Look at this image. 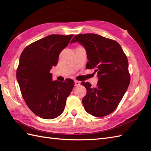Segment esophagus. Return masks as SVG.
Here are the masks:
<instances>
[{
    "instance_id": "34e87169",
    "label": "esophagus",
    "mask_w": 151,
    "mask_h": 151,
    "mask_svg": "<svg viewBox=\"0 0 151 151\" xmlns=\"http://www.w3.org/2000/svg\"><path fill=\"white\" fill-rule=\"evenodd\" d=\"M74 83H75V86H79L80 84H81L80 82L78 81H75Z\"/></svg>"
}]
</instances>
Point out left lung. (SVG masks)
<instances>
[{
  "mask_svg": "<svg viewBox=\"0 0 151 151\" xmlns=\"http://www.w3.org/2000/svg\"><path fill=\"white\" fill-rule=\"evenodd\" d=\"M78 42L86 50V68L97 72L96 88L83 82L87 93L83 101L87 113L96 117L111 113L117 108L129 86V62L116 41L94 33L76 35L70 43Z\"/></svg>",
  "mask_w": 151,
  "mask_h": 151,
  "instance_id": "left-lung-1",
  "label": "left lung"
}]
</instances>
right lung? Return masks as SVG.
Masks as SVG:
<instances>
[{
	"mask_svg": "<svg viewBox=\"0 0 151 151\" xmlns=\"http://www.w3.org/2000/svg\"><path fill=\"white\" fill-rule=\"evenodd\" d=\"M72 36H47L26 47L20 56L16 77L22 96L31 110L44 119L61 115L74 86L70 79L53 81L50 73Z\"/></svg>",
	"mask_w": 151,
	"mask_h": 151,
	"instance_id": "1",
	"label": "right lung"
}]
</instances>
